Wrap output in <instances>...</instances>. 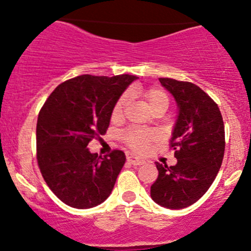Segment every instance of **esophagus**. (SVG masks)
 Here are the masks:
<instances>
[{
    "instance_id": "34e87169",
    "label": "esophagus",
    "mask_w": 251,
    "mask_h": 251,
    "mask_svg": "<svg viewBox=\"0 0 251 251\" xmlns=\"http://www.w3.org/2000/svg\"><path fill=\"white\" fill-rule=\"evenodd\" d=\"M127 161L132 164V165H142V164L144 163L142 159H138L137 156L135 155H127Z\"/></svg>"
}]
</instances>
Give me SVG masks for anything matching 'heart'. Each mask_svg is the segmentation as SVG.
Masks as SVG:
<instances>
[{
	"mask_svg": "<svg viewBox=\"0 0 251 251\" xmlns=\"http://www.w3.org/2000/svg\"><path fill=\"white\" fill-rule=\"evenodd\" d=\"M132 93H140L142 97L147 100L149 108L151 110H155L160 107H169V95L160 87H148V88H140L132 87L131 88ZM128 102H130V93L125 92L119 97L116 103L114 104L113 110H111V118L119 120L125 114L126 108H127ZM156 138V133L153 130L149 128H141V127H128L123 131L121 133V140L125 142L130 148L133 151H142L147 148L151 141Z\"/></svg>",
	"mask_w": 251,
	"mask_h": 251,
	"instance_id": "1",
	"label": "heart"
}]
</instances>
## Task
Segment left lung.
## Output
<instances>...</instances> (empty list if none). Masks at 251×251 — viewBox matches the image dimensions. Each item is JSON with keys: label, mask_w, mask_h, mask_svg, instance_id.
Segmentation results:
<instances>
[{"label": "left lung", "mask_w": 251, "mask_h": 251, "mask_svg": "<svg viewBox=\"0 0 251 251\" xmlns=\"http://www.w3.org/2000/svg\"><path fill=\"white\" fill-rule=\"evenodd\" d=\"M159 81L179 109L170 141L177 164H155L159 175L151 197L168 209H183L199 201L219 174L226 146L224 120L216 103L197 85L169 77Z\"/></svg>", "instance_id": "left-lung-1"}]
</instances>
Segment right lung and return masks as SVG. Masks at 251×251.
Returning a JSON list of instances; mask_svg holds the SVG:
<instances>
[{
	"mask_svg": "<svg viewBox=\"0 0 251 251\" xmlns=\"http://www.w3.org/2000/svg\"><path fill=\"white\" fill-rule=\"evenodd\" d=\"M135 75H80L55 87L36 125V158L50 191L76 209L97 206L110 196L126 156L114 149L102 158L87 144L109 127L111 110Z\"/></svg>",
	"mask_w": 251,
	"mask_h": 251,
	"instance_id": "obj_1",
	"label": "right lung"
}]
</instances>
